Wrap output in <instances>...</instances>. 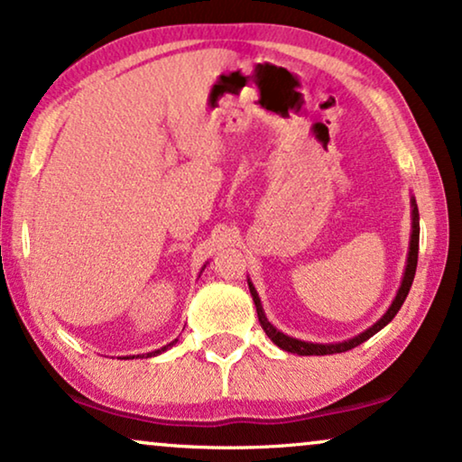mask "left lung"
Masks as SVG:
<instances>
[{
	"mask_svg": "<svg viewBox=\"0 0 462 462\" xmlns=\"http://www.w3.org/2000/svg\"><path fill=\"white\" fill-rule=\"evenodd\" d=\"M410 206H411L410 250H407V261H405V269H403V278H401V286H399L397 295H394L393 303L388 305V310L384 311V314H382V319H377L374 325H371L369 328H365L363 333L355 335V337L344 339V341H333V344H319V341H303V339L291 337V335L282 333V331H280V328H275L272 322L267 320L259 292H256L253 280L248 278V289H250V295H253V301L256 305V314H259V322H261L263 331H265L267 337L272 339L280 350L291 352V355H299V356L337 355V352L352 350V348H356V346H361L363 341H367L369 337H374L377 331H382V328H384L388 322H391L394 316H397V311L401 310V305H403V301H405L407 292H410V289H411V282H414L416 265H418V242H420V214H418V203H416V197L414 195L410 197Z\"/></svg>",
	"mask_w": 462,
	"mask_h": 462,
	"instance_id": "1",
	"label": "left lung"
}]
</instances>
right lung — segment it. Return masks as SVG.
Listing matches in <instances>:
<instances>
[{"label": "right lung", "mask_w": 462, "mask_h": 462, "mask_svg": "<svg viewBox=\"0 0 462 462\" xmlns=\"http://www.w3.org/2000/svg\"><path fill=\"white\" fill-rule=\"evenodd\" d=\"M206 265H208V263H206ZM206 265H203L201 267V272H203V269H206ZM178 344V339H173V341H170V344H167V346H163V348H159V350H154V352H148V355H146V358H151V356H159V355H163V352L165 350H170L171 348V346H176ZM137 356H140V355H137ZM137 356H125V358H137ZM140 358H143V356H140Z\"/></svg>", "instance_id": "add662e5"}]
</instances>
